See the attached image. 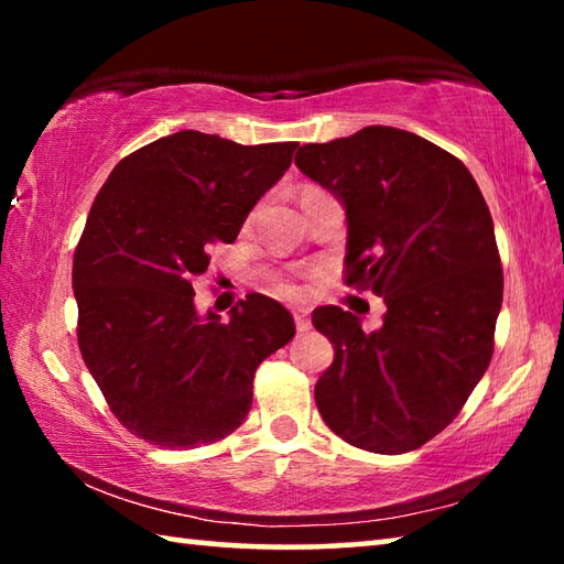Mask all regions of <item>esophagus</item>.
I'll return each instance as SVG.
<instances>
[{"mask_svg":"<svg viewBox=\"0 0 564 564\" xmlns=\"http://www.w3.org/2000/svg\"><path fill=\"white\" fill-rule=\"evenodd\" d=\"M293 321H295V330H299V333L311 330V318H308V311H305V308H295Z\"/></svg>","mask_w":564,"mask_h":564,"instance_id":"34e87169","label":"esophagus"}]
</instances>
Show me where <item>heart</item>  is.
<instances>
[{"label":"heart","instance_id":"heart-1","mask_svg":"<svg viewBox=\"0 0 564 564\" xmlns=\"http://www.w3.org/2000/svg\"><path fill=\"white\" fill-rule=\"evenodd\" d=\"M305 194H311V191H305ZM281 291H283V293H293L291 285H281Z\"/></svg>","mask_w":564,"mask_h":564}]
</instances>
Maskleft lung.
Instances as JSON below:
<instances>
[{
    "label": "left lung",
    "mask_w": 564,
    "mask_h": 564,
    "mask_svg": "<svg viewBox=\"0 0 564 564\" xmlns=\"http://www.w3.org/2000/svg\"><path fill=\"white\" fill-rule=\"evenodd\" d=\"M295 166L346 208V283L388 305L373 333L338 305L313 311L336 348L316 405L360 451H415L453 423L490 366L502 305L490 208L460 159L393 127L305 144Z\"/></svg>",
    "instance_id": "1"
}]
</instances>
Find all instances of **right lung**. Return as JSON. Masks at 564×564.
Returning a JSON list of instances; mask_svg holds the SVG:
<instances>
[{
    "label": "right lung",
    "mask_w": 564,
    "mask_h": 564,
    "mask_svg": "<svg viewBox=\"0 0 564 564\" xmlns=\"http://www.w3.org/2000/svg\"><path fill=\"white\" fill-rule=\"evenodd\" d=\"M295 141L243 147L176 131L121 159L74 251L76 338L111 413L166 451L224 441L253 403V373L293 338V316L261 293L228 321L198 316L194 279L234 243L291 166Z\"/></svg>",
    "instance_id": "add662e5"
}]
</instances>
